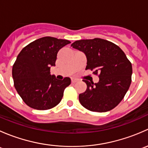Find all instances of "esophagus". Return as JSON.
<instances>
[{
  "label": "esophagus",
  "instance_id": "esophagus-1",
  "mask_svg": "<svg viewBox=\"0 0 148 148\" xmlns=\"http://www.w3.org/2000/svg\"><path fill=\"white\" fill-rule=\"evenodd\" d=\"M71 82L72 84H74V83L77 82V79H71Z\"/></svg>",
  "mask_w": 148,
  "mask_h": 148
}]
</instances>
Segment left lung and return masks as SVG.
I'll list each match as a JSON object with an SVG mask.
<instances>
[{"mask_svg": "<svg viewBox=\"0 0 148 148\" xmlns=\"http://www.w3.org/2000/svg\"><path fill=\"white\" fill-rule=\"evenodd\" d=\"M71 46L82 51L87 59L86 69L98 75L99 82L84 79L86 89L79 95L82 105L92 112L114 109L125 97L132 82V64L123 51L102 38L76 41Z\"/></svg>", "mask_w": 148, "mask_h": 148, "instance_id": "8db88e82", "label": "left lung"}]
</instances>
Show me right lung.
Instances as JSON below:
<instances>
[{"label":"right lung","instance_id":"add662e5","mask_svg":"<svg viewBox=\"0 0 148 148\" xmlns=\"http://www.w3.org/2000/svg\"><path fill=\"white\" fill-rule=\"evenodd\" d=\"M70 43L68 40L45 36L30 43L18 55L12 76L18 94L28 107L46 110L61 102L71 79L69 77L56 79L50 74V69L55 66L58 51Z\"/></svg>","mask_w":148,"mask_h":148}]
</instances>
